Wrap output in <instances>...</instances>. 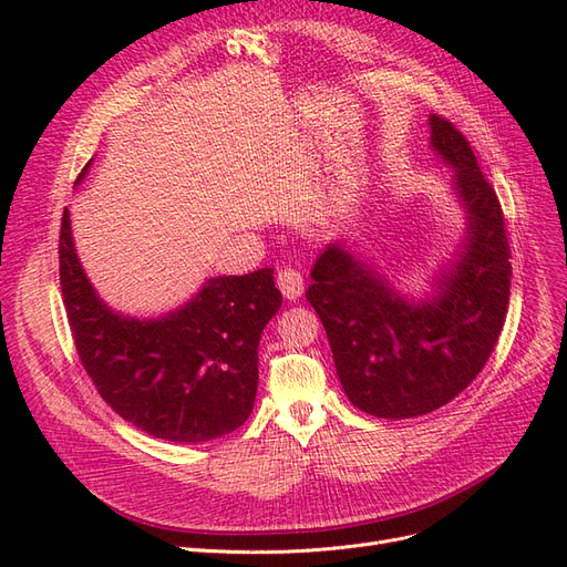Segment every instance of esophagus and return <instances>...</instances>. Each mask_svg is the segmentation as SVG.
I'll return each mask as SVG.
<instances>
[{"label":"esophagus","instance_id":"1","mask_svg":"<svg viewBox=\"0 0 567 567\" xmlns=\"http://www.w3.org/2000/svg\"><path fill=\"white\" fill-rule=\"evenodd\" d=\"M277 286L286 300H298L305 290V279L296 267H281L277 274Z\"/></svg>","mask_w":567,"mask_h":567}]
</instances>
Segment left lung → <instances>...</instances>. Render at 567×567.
<instances>
[{
    "instance_id": "8db88e82",
    "label": "left lung",
    "mask_w": 567,
    "mask_h": 567,
    "mask_svg": "<svg viewBox=\"0 0 567 567\" xmlns=\"http://www.w3.org/2000/svg\"><path fill=\"white\" fill-rule=\"evenodd\" d=\"M431 146L454 169L466 236L423 300L404 296L369 260L329 244L312 267L307 300L331 342L350 402L379 419H414L452 402L483 371L504 329L511 250L499 198L471 144L431 115Z\"/></svg>"
}]
</instances>
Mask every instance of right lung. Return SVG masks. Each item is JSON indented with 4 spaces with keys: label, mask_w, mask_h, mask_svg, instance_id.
Returning a JSON list of instances; mask_svg holds the SVG:
<instances>
[{
    "label": "right lung",
    "mask_w": 567,
    "mask_h": 567,
    "mask_svg": "<svg viewBox=\"0 0 567 567\" xmlns=\"http://www.w3.org/2000/svg\"><path fill=\"white\" fill-rule=\"evenodd\" d=\"M59 265L80 362L117 416L184 444L229 435L246 423L257 392V346L281 307L274 269L213 277L179 310L127 317L111 310L84 274L68 210Z\"/></svg>",
    "instance_id": "right-lung-1"
}]
</instances>
